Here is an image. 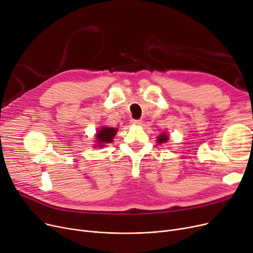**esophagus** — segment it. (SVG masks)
<instances>
[{
    "instance_id": "obj_1",
    "label": "esophagus",
    "mask_w": 253,
    "mask_h": 253,
    "mask_svg": "<svg viewBox=\"0 0 253 253\" xmlns=\"http://www.w3.org/2000/svg\"><path fill=\"white\" fill-rule=\"evenodd\" d=\"M130 124L138 126V125L142 124V120H140V119H130Z\"/></svg>"
}]
</instances>
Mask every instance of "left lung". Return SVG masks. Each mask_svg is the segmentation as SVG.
Wrapping results in <instances>:
<instances>
[{
  "instance_id": "1",
  "label": "left lung",
  "mask_w": 253,
  "mask_h": 253,
  "mask_svg": "<svg viewBox=\"0 0 253 253\" xmlns=\"http://www.w3.org/2000/svg\"><path fill=\"white\" fill-rule=\"evenodd\" d=\"M168 139H169V137H168L167 136V134L166 133H163L159 138H158V140H156V141H158V143H166L167 141H168Z\"/></svg>"
}]
</instances>
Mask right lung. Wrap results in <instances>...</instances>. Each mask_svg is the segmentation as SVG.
<instances>
[{
  "label": "right lung",
  "instance_id": "add662e5",
  "mask_svg": "<svg viewBox=\"0 0 253 253\" xmlns=\"http://www.w3.org/2000/svg\"><path fill=\"white\" fill-rule=\"evenodd\" d=\"M116 131L117 129L113 127H102V129L99 130L97 134V140L101 144V146L105 143H111Z\"/></svg>",
  "mask_w": 253,
  "mask_h": 253
}]
</instances>
